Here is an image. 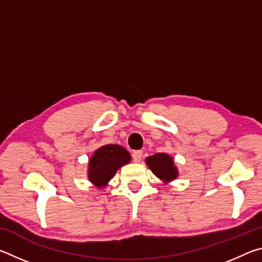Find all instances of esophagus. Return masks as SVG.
I'll return each mask as SVG.
<instances>
[{
  "instance_id": "esophagus-1",
  "label": "esophagus",
  "mask_w": 262,
  "mask_h": 262,
  "mask_svg": "<svg viewBox=\"0 0 262 262\" xmlns=\"http://www.w3.org/2000/svg\"><path fill=\"white\" fill-rule=\"evenodd\" d=\"M132 158H133V161H134L135 163L140 162L141 158H142V151H141V150H135V151H133Z\"/></svg>"
}]
</instances>
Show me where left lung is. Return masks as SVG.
I'll list each match as a JSON object with an SVG mask.
<instances>
[{
    "label": "left lung",
    "mask_w": 262,
    "mask_h": 262,
    "mask_svg": "<svg viewBox=\"0 0 262 262\" xmlns=\"http://www.w3.org/2000/svg\"><path fill=\"white\" fill-rule=\"evenodd\" d=\"M145 163L154 172V174L164 181H171L178 176V171L173 165V159L166 154H156L150 156L145 159Z\"/></svg>",
    "instance_id": "obj_1"
}]
</instances>
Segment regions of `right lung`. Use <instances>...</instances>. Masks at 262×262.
Wrapping results in <instances>:
<instances>
[{
  "label": "right lung",
  "instance_id": "add662e5",
  "mask_svg": "<svg viewBox=\"0 0 262 262\" xmlns=\"http://www.w3.org/2000/svg\"><path fill=\"white\" fill-rule=\"evenodd\" d=\"M130 155L118 144H107L96 150L89 162V179L97 187H104L118 168L130 162Z\"/></svg>",
  "mask_w": 262,
  "mask_h": 262
}]
</instances>
